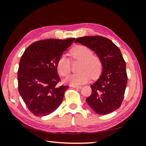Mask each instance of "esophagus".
<instances>
[{
    "label": "esophagus",
    "instance_id": "34e87169",
    "mask_svg": "<svg viewBox=\"0 0 146 146\" xmlns=\"http://www.w3.org/2000/svg\"><path fill=\"white\" fill-rule=\"evenodd\" d=\"M70 86L72 88H77V89H81L82 86H75V85H71Z\"/></svg>",
    "mask_w": 146,
    "mask_h": 146
}]
</instances>
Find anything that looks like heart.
<instances>
[{"label":"heart","instance_id":"b5f03b06","mask_svg":"<svg viewBox=\"0 0 146 146\" xmlns=\"http://www.w3.org/2000/svg\"><path fill=\"white\" fill-rule=\"evenodd\" d=\"M92 51L88 47L78 45L70 50L72 59L80 60L78 70L79 72L72 74L66 78V82L72 85H80L86 83L90 77L96 78L101 73L102 69L101 60L96 55L92 54ZM56 68L58 73L62 76L68 75L70 72V62L64 54L58 60Z\"/></svg>","mask_w":146,"mask_h":146}]
</instances>
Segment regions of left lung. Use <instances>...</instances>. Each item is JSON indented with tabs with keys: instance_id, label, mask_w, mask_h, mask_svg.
<instances>
[{
	"instance_id": "left-lung-1",
	"label": "left lung",
	"mask_w": 146,
	"mask_h": 146,
	"mask_svg": "<svg viewBox=\"0 0 146 146\" xmlns=\"http://www.w3.org/2000/svg\"><path fill=\"white\" fill-rule=\"evenodd\" d=\"M75 43L88 47L101 60L102 72L99 78L90 85L92 94L86 101L96 113L108 114L118 109L122 103L126 88V66L120 50L107 38L83 36Z\"/></svg>"
}]
</instances>
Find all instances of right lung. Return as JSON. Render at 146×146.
Listing matches in <instances>:
<instances>
[{
	"label": "right lung",
	"instance_id": "1",
	"mask_svg": "<svg viewBox=\"0 0 146 146\" xmlns=\"http://www.w3.org/2000/svg\"><path fill=\"white\" fill-rule=\"evenodd\" d=\"M74 39L50 38L35 42L22 56L18 70L19 92L36 116L50 114L61 104L68 86H57L60 78L56 64Z\"/></svg>",
	"mask_w": 146,
	"mask_h": 146
}]
</instances>
